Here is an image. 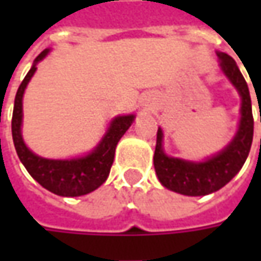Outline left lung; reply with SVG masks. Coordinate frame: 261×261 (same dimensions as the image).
<instances>
[{"label": "left lung", "mask_w": 261, "mask_h": 261, "mask_svg": "<svg viewBox=\"0 0 261 261\" xmlns=\"http://www.w3.org/2000/svg\"><path fill=\"white\" fill-rule=\"evenodd\" d=\"M221 68L241 95V120L232 142L222 152L203 163H190L178 158L167 156L163 151V130L156 132L154 154L155 173L163 186L186 196H205L219 190L231 181L232 177L244 166L254 130V119L251 112V98L246 80L240 72L236 61L226 54H218ZM261 122V113H260Z\"/></svg>", "instance_id": "8db88e82"}]
</instances>
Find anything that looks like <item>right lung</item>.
Returning a JSON list of instances; mask_svg holds the SVG:
<instances>
[{"instance_id": "obj_1", "label": "right lung", "mask_w": 261, "mask_h": 261, "mask_svg": "<svg viewBox=\"0 0 261 261\" xmlns=\"http://www.w3.org/2000/svg\"><path fill=\"white\" fill-rule=\"evenodd\" d=\"M49 49L43 50L35 59L32 69L27 72L24 80L17 90L11 120V132L15 151L29 174L40 186L58 196H83L95 190L103 185L110 173L115 158L116 145L119 139L125 135L129 126L134 122V115L119 116L112 122L107 134L97 145L94 151L83 158L74 160H46L35 155L23 142L21 138V117H23V93L25 86L36 71V64L47 55Z\"/></svg>"}]
</instances>
